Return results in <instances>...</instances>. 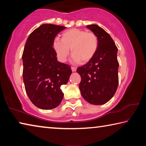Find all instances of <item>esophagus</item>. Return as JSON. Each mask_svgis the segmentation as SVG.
<instances>
[{
  "label": "esophagus",
  "instance_id": "esophagus-1",
  "mask_svg": "<svg viewBox=\"0 0 146 146\" xmlns=\"http://www.w3.org/2000/svg\"><path fill=\"white\" fill-rule=\"evenodd\" d=\"M71 70H72L73 72H75V71H76V68L75 67H73V66H72V67H71Z\"/></svg>",
  "mask_w": 146,
  "mask_h": 146
}]
</instances>
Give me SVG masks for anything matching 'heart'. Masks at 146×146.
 <instances>
[{
  "mask_svg": "<svg viewBox=\"0 0 146 146\" xmlns=\"http://www.w3.org/2000/svg\"><path fill=\"white\" fill-rule=\"evenodd\" d=\"M54 50L59 60L66 62L71 49L74 60L80 64L88 62L97 53L98 39L95 33L80 29H71L62 34L60 40L55 39Z\"/></svg>",
  "mask_w": 146,
  "mask_h": 146,
  "instance_id": "1",
  "label": "heart"
}]
</instances>
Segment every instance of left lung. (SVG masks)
I'll list each match as a JSON object with an SVG mask.
<instances>
[{"mask_svg":"<svg viewBox=\"0 0 146 146\" xmlns=\"http://www.w3.org/2000/svg\"><path fill=\"white\" fill-rule=\"evenodd\" d=\"M86 27L97 35L98 47L95 56L77 68L76 71L81 76L79 89L88 102L102 105L114 96L118 88V49L104 29L97 24Z\"/></svg>","mask_w":146,"mask_h":146,"instance_id":"8db88e82","label":"left lung"}]
</instances>
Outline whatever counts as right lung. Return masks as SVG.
I'll return each mask as SVG.
<instances>
[{"label": "right lung", "mask_w": 146, "mask_h": 146, "mask_svg": "<svg viewBox=\"0 0 146 146\" xmlns=\"http://www.w3.org/2000/svg\"><path fill=\"white\" fill-rule=\"evenodd\" d=\"M64 26L44 24L29 35L24 46L23 80L31 102L42 110H51L64 97L60 87L66 84L72 71L57 60L53 44Z\"/></svg>", "instance_id": "add662e5"}]
</instances>
